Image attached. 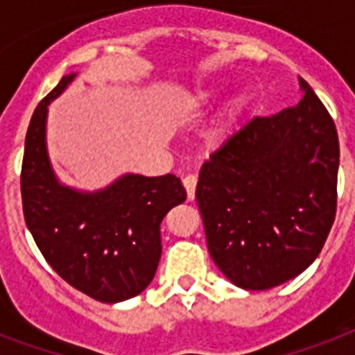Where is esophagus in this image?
I'll list each match as a JSON object with an SVG mask.
<instances>
[{"instance_id": "1", "label": "esophagus", "mask_w": 355, "mask_h": 355, "mask_svg": "<svg viewBox=\"0 0 355 355\" xmlns=\"http://www.w3.org/2000/svg\"><path fill=\"white\" fill-rule=\"evenodd\" d=\"M182 184L186 187V193H187V198L193 200L195 198V189H197V175H186L182 178Z\"/></svg>"}]
</instances>
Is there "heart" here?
Masks as SVG:
<instances>
[{
	"mask_svg": "<svg viewBox=\"0 0 355 355\" xmlns=\"http://www.w3.org/2000/svg\"><path fill=\"white\" fill-rule=\"evenodd\" d=\"M207 98H209V94L202 93L200 96H198V100H200V102H206ZM244 103H246V96H244V94H237V96L233 98L232 102H230V105H227L226 116H224V122H223V125H220V131H226V129L232 125L233 120L237 118L239 112L243 111Z\"/></svg>",
	"mask_w": 355,
	"mask_h": 355,
	"instance_id": "obj_1",
	"label": "heart"
}]
</instances>
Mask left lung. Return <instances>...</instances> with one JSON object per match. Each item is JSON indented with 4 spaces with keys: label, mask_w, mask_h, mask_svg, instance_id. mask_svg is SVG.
Segmentation results:
<instances>
[{
    "label": "left lung",
    "mask_w": 355,
    "mask_h": 355,
    "mask_svg": "<svg viewBox=\"0 0 355 355\" xmlns=\"http://www.w3.org/2000/svg\"><path fill=\"white\" fill-rule=\"evenodd\" d=\"M299 83L295 107L253 118L198 175L209 255L244 290L297 277L318 259L336 218V123L313 89Z\"/></svg>",
    "instance_id": "8db88e82"
}]
</instances>
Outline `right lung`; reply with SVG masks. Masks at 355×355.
<instances>
[{
	"label": "right lung",
	"mask_w": 355,
	"mask_h": 355,
	"mask_svg": "<svg viewBox=\"0 0 355 355\" xmlns=\"http://www.w3.org/2000/svg\"><path fill=\"white\" fill-rule=\"evenodd\" d=\"M76 74L60 80L37 103L21 166L23 215L40 252L54 272L89 297L120 302L144 292L157 273L160 223L186 200L180 178L123 175L93 193L63 186L47 155L49 103Z\"/></svg>",
	"instance_id": "1"
}]
</instances>
